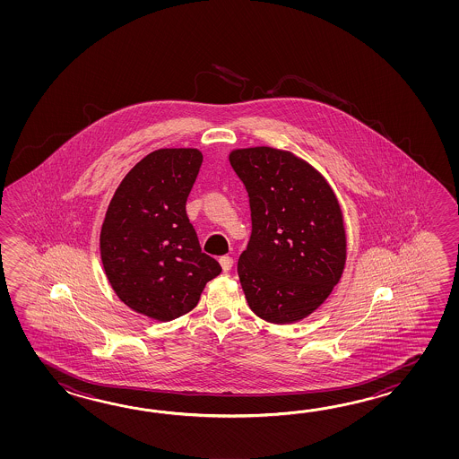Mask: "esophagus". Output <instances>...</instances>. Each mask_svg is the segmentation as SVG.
I'll return each mask as SVG.
<instances>
[{
	"instance_id": "esophagus-1",
	"label": "esophagus",
	"mask_w": 459,
	"mask_h": 459,
	"mask_svg": "<svg viewBox=\"0 0 459 459\" xmlns=\"http://www.w3.org/2000/svg\"><path fill=\"white\" fill-rule=\"evenodd\" d=\"M220 264H221L223 271H231V267H233V257H231V255H221V257H220Z\"/></svg>"
}]
</instances>
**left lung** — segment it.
<instances>
[{"instance_id":"1","label":"left lung","mask_w":459,"mask_h":459,"mask_svg":"<svg viewBox=\"0 0 459 459\" xmlns=\"http://www.w3.org/2000/svg\"><path fill=\"white\" fill-rule=\"evenodd\" d=\"M249 195L253 233L238 263L249 308L275 325L300 322L340 282L346 264L342 206L328 180L290 151L230 152Z\"/></svg>"}]
</instances>
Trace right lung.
Returning <instances> with one entry per match:
<instances>
[{"instance_id":"obj_1","label":"right lung","mask_w":459,"mask_h":459,"mask_svg":"<svg viewBox=\"0 0 459 459\" xmlns=\"http://www.w3.org/2000/svg\"><path fill=\"white\" fill-rule=\"evenodd\" d=\"M204 156L194 147L157 149L117 186L100 233V253L121 302L157 322L194 310L206 282L221 273L202 253L186 196Z\"/></svg>"}]
</instances>
